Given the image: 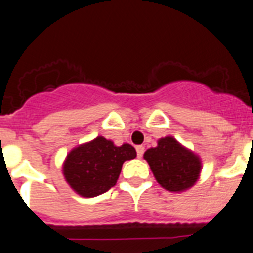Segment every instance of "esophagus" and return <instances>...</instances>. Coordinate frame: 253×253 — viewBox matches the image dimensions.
Listing matches in <instances>:
<instances>
[{"mask_svg":"<svg viewBox=\"0 0 253 253\" xmlns=\"http://www.w3.org/2000/svg\"><path fill=\"white\" fill-rule=\"evenodd\" d=\"M135 149H137V156H138V158H142L143 153H144V147H143V146H138Z\"/></svg>","mask_w":253,"mask_h":253,"instance_id":"esophagus-1","label":"esophagus"}]
</instances>
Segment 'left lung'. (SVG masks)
<instances>
[{"label":"left lung","instance_id":"8db88e82","mask_svg":"<svg viewBox=\"0 0 253 253\" xmlns=\"http://www.w3.org/2000/svg\"><path fill=\"white\" fill-rule=\"evenodd\" d=\"M144 160L158 184L171 193H182L196 184L202 160L171 135L157 140V147L144 152Z\"/></svg>","mask_w":253,"mask_h":253}]
</instances>
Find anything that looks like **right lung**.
<instances>
[{
  "label": "right lung",
  "mask_w": 253,
  "mask_h": 253,
  "mask_svg": "<svg viewBox=\"0 0 253 253\" xmlns=\"http://www.w3.org/2000/svg\"><path fill=\"white\" fill-rule=\"evenodd\" d=\"M137 157L133 146H115L102 135L82 143L67 154L62 165L64 180L84 198H93L115 186L125 161Z\"/></svg>",
  "instance_id": "add662e5"
}]
</instances>
